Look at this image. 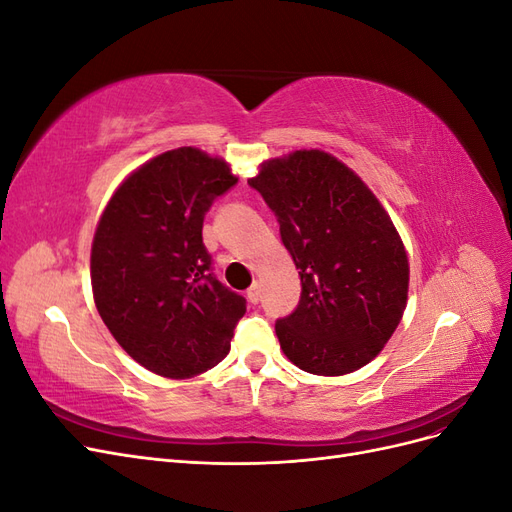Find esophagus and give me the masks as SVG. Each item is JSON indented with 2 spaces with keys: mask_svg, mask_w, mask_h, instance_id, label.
Here are the masks:
<instances>
[{
  "mask_svg": "<svg viewBox=\"0 0 512 512\" xmlns=\"http://www.w3.org/2000/svg\"><path fill=\"white\" fill-rule=\"evenodd\" d=\"M247 299H250V303L260 301V284L258 282H254L250 288H247Z\"/></svg>",
  "mask_w": 512,
  "mask_h": 512,
  "instance_id": "1",
  "label": "esophagus"
}]
</instances>
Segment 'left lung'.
I'll return each mask as SVG.
<instances>
[{
  "instance_id": "8db88e82",
  "label": "left lung",
  "mask_w": 512,
  "mask_h": 512,
  "mask_svg": "<svg viewBox=\"0 0 512 512\" xmlns=\"http://www.w3.org/2000/svg\"><path fill=\"white\" fill-rule=\"evenodd\" d=\"M280 224L301 301L277 320L288 359L307 374L344 376L382 352L408 303L404 241L367 183L320 149L260 164L247 179Z\"/></svg>"
}]
</instances>
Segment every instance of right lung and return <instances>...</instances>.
Wrapping results in <instances>:
<instances>
[{
  "mask_svg": "<svg viewBox=\"0 0 512 512\" xmlns=\"http://www.w3.org/2000/svg\"><path fill=\"white\" fill-rule=\"evenodd\" d=\"M237 183L230 164L196 147L170 149L119 183L91 243L98 314L136 363L185 380L230 350L245 299L211 273L205 213Z\"/></svg>",
  "mask_w": 512,
  "mask_h": 512,
  "instance_id": "add662e5",
  "label": "right lung"
}]
</instances>
